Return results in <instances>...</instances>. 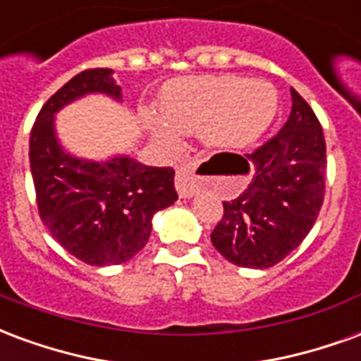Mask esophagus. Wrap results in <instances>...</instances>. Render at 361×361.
Here are the masks:
<instances>
[{
	"label": "esophagus",
	"instance_id": "1",
	"mask_svg": "<svg viewBox=\"0 0 361 361\" xmlns=\"http://www.w3.org/2000/svg\"><path fill=\"white\" fill-rule=\"evenodd\" d=\"M197 164L195 162H188L178 168V173H176V189L178 193L183 199H189L193 197L201 188V181H199V176H197Z\"/></svg>",
	"mask_w": 361,
	"mask_h": 361
}]
</instances>
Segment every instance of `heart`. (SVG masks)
<instances>
[{"label": "heart", "instance_id": "b5f03b06", "mask_svg": "<svg viewBox=\"0 0 361 361\" xmlns=\"http://www.w3.org/2000/svg\"><path fill=\"white\" fill-rule=\"evenodd\" d=\"M279 94L265 81L209 75L170 82L162 94L166 123L154 121L152 135L176 147L180 133H201L212 147L243 150L253 147L272 126Z\"/></svg>", "mask_w": 361, "mask_h": 361}]
</instances>
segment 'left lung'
<instances>
[{
    "instance_id": "left-lung-1",
    "label": "left lung",
    "mask_w": 361,
    "mask_h": 361,
    "mask_svg": "<svg viewBox=\"0 0 361 361\" xmlns=\"http://www.w3.org/2000/svg\"><path fill=\"white\" fill-rule=\"evenodd\" d=\"M290 94V118L271 141L245 157L216 154L222 162L253 172L242 195L224 201V214L211 234L220 255L238 267L269 269L280 263L310 234L323 204V129L310 104L294 89Z\"/></svg>"
}]
</instances>
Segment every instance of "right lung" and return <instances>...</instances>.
<instances>
[{
    "label": "right lung",
    "instance_id": "obj_1",
    "mask_svg": "<svg viewBox=\"0 0 361 361\" xmlns=\"http://www.w3.org/2000/svg\"><path fill=\"white\" fill-rule=\"evenodd\" d=\"M111 69L75 75L44 104L30 131V172L44 226L61 247L92 267L119 265L149 242L152 216L178 199L172 168L137 162L129 154L96 162L59 142L56 114L87 94L121 102Z\"/></svg>",
    "mask_w": 361,
    "mask_h": 361
}]
</instances>
